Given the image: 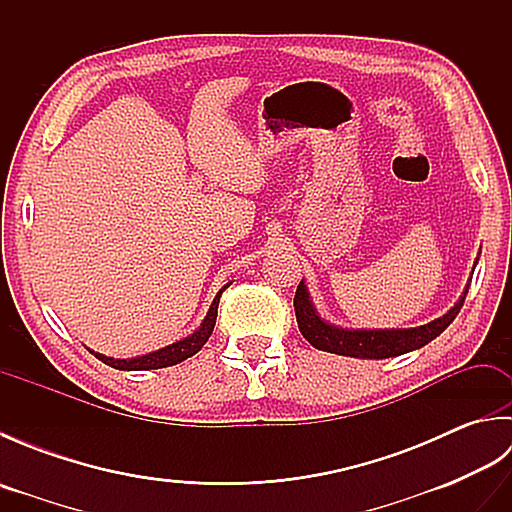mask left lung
I'll return each instance as SVG.
<instances>
[{"mask_svg": "<svg viewBox=\"0 0 512 512\" xmlns=\"http://www.w3.org/2000/svg\"><path fill=\"white\" fill-rule=\"evenodd\" d=\"M466 292H469V286L464 288V295L447 314H442L440 319L431 321L427 325H420V328L343 330L319 317L317 308H314L310 301V292L306 284L301 281L295 292V314H297L301 334L306 336V341L317 347V350L341 354V356H354V358H389V356H400L411 350H418V347L427 345L429 341L436 339V336H440L453 323V319L458 317L460 308L464 306Z\"/></svg>", "mask_w": 512, "mask_h": 512, "instance_id": "left-lung-1", "label": "left lung"}]
</instances>
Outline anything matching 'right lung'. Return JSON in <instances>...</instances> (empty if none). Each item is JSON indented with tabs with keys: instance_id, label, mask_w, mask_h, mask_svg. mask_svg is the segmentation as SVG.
<instances>
[{
	"instance_id": "add662e5",
	"label": "right lung",
	"mask_w": 512,
	"mask_h": 512,
	"mask_svg": "<svg viewBox=\"0 0 512 512\" xmlns=\"http://www.w3.org/2000/svg\"><path fill=\"white\" fill-rule=\"evenodd\" d=\"M231 286L226 284L220 292H217L209 312H206L204 321L200 323V328L195 330L193 334L184 336V339L171 343L167 347H160V350L156 352H149V354H143V356H136V358H112V356H105V354H99V352H92L90 347L88 350L99 358V361H103L105 365H110L114 369H123V372H140V369H160V367H169V365H178L182 363L184 358H189L193 354H198L202 350V345L209 341V336L215 328V319H217V306H220V297L222 292Z\"/></svg>"
}]
</instances>
